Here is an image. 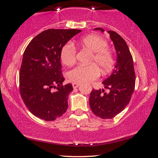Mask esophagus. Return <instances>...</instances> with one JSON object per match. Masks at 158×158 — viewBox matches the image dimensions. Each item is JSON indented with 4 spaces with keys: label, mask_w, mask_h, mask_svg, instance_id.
I'll return each mask as SVG.
<instances>
[{
    "label": "esophagus",
    "mask_w": 158,
    "mask_h": 158,
    "mask_svg": "<svg viewBox=\"0 0 158 158\" xmlns=\"http://www.w3.org/2000/svg\"><path fill=\"white\" fill-rule=\"evenodd\" d=\"M72 86H73V88L76 89V88H77L79 86V84H78V83H73L72 84Z\"/></svg>",
    "instance_id": "1"
}]
</instances>
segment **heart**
<instances>
[{
    "label": "heart",
    "mask_w": 158,
    "mask_h": 158,
    "mask_svg": "<svg viewBox=\"0 0 158 158\" xmlns=\"http://www.w3.org/2000/svg\"><path fill=\"white\" fill-rule=\"evenodd\" d=\"M79 45L93 53L89 65H79L69 72V78L75 83H84L97 79L100 75V69L106 73L114 66V56L109 49L106 40L97 35H88L79 41ZM76 48L72 44L63 46L61 59L64 64L72 66L76 61Z\"/></svg>",
    "instance_id": "b5f03b06"
}]
</instances>
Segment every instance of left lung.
Segmentation results:
<instances>
[{
  "label": "left lung",
  "mask_w": 158,
  "mask_h": 158,
  "mask_svg": "<svg viewBox=\"0 0 158 158\" xmlns=\"http://www.w3.org/2000/svg\"><path fill=\"white\" fill-rule=\"evenodd\" d=\"M94 30H104L96 28ZM113 41L117 53L116 65L112 74L102 82L103 89H92L89 105L93 113L102 119H112L124 110L130 101L135 86V73L133 59L125 41L117 33L107 31Z\"/></svg>",
  "instance_id": "left-lung-1"
}]
</instances>
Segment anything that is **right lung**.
Instances as JSON below:
<instances>
[{
	"label": "right lung",
	"instance_id": "right-lung-1",
	"mask_svg": "<svg viewBox=\"0 0 158 158\" xmlns=\"http://www.w3.org/2000/svg\"><path fill=\"white\" fill-rule=\"evenodd\" d=\"M79 32L78 29L46 30L25 49L19 74L20 94L28 110L40 119L53 121L67 110L73 87L72 84L63 85L61 52Z\"/></svg>",
	"mask_w": 158,
	"mask_h": 158
}]
</instances>
